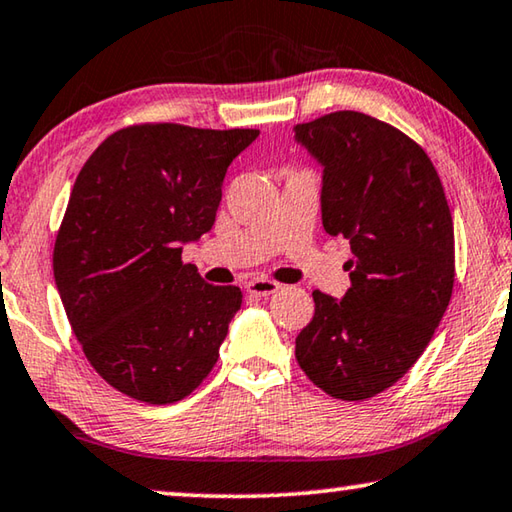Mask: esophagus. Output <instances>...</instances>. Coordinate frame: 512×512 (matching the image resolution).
I'll list each match as a JSON object with an SVG mask.
<instances>
[{"instance_id": "1", "label": "esophagus", "mask_w": 512, "mask_h": 512, "mask_svg": "<svg viewBox=\"0 0 512 512\" xmlns=\"http://www.w3.org/2000/svg\"><path fill=\"white\" fill-rule=\"evenodd\" d=\"M246 291L250 296H257V298H266V296H273L280 291V285L275 280H266V278H257V280H250L246 285Z\"/></svg>"}]
</instances>
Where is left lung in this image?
Listing matches in <instances>:
<instances>
[{"label":"left lung","instance_id":"1","mask_svg":"<svg viewBox=\"0 0 512 512\" xmlns=\"http://www.w3.org/2000/svg\"><path fill=\"white\" fill-rule=\"evenodd\" d=\"M294 132L323 166V227L353 253L346 296L312 294L296 360L326 394L364 401L403 378L440 326L456 278L453 218L433 161L396 127L335 111Z\"/></svg>","mask_w":512,"mask_h":512}]
</instances>
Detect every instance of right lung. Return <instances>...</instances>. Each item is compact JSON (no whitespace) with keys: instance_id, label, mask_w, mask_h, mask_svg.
I'll use <instances>...</instances> for the list:
<instances>
[{"instance_id":"obj_1","label":"right lung","mask_w":512,"mask_h":512,"mask_svg":"<svg viewBox=\"0 0 512 512\" xmlns=\"http://www.w3.org/2000/svg\"><path fill=\"white\" fill-rule=\"evenodd\" d=\"M259 129L175 123L113 132L72 186L54 280L93 369L129 399L168 405L209 376L241 307L182 262L212 230L227 166Z\"/></svg>"}]
</instances>
